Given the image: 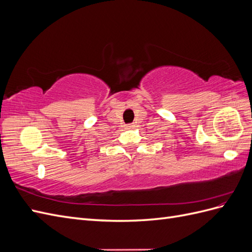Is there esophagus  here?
Here are the masks:
<instances>
[{
  "label": "esophagus",
  "mask_w": 252,
  "mask_h": 252,
  "mask_svg": "<svg viewBox=\"0 0 252 252\" xmlns=\"http://www.w3.org/2000/svg\"><path fill=\"white\" fill-rule=\"evenodd\" d=\"M125 127H126V129H133L135 126L133 124H127Z\"/></svg>",
  "instance_id": "34e87169"
}]
</instances>
